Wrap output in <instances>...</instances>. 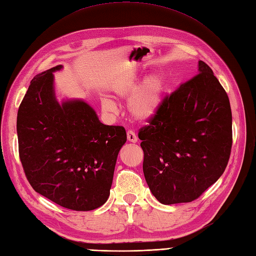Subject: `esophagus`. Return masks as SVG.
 <instances>
[{"instance_id": "34e87169", "label": "esophagus", "mask_w": 256, "mask_h": 256, "mask_svg": "<svg viewBox=\"0 0 256 256\" xmlns=\"http://www.w3.org/2000/svg\"><path fill=\"white\" fill-rule=\"evenodd\" d=\"M127 138H128V141H130V142H132V144H136L138 141V137L136 136V134L132 132V130H128Z\"/></svg>"}]
</instances>
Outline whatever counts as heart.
<instances>
[{"instance_id": "1", "label": "heart", "mask_w": 256, "mask_h": 256, "mask_svg": "<svg viewBox=\"0 0 256 256\" xmlns=\"http://www.w3.org/2000/svg\"><path fill=\"white\" fill-rule=\"evenodd\" d=\"M166 84L163 76L158 72H152L141 81V74L137 72L128 73L114 82L112 90L117 98L127 100L130 114L138 120H149L160 110ZM103 107L106 110H115L116 105L110 98L103 100Z\"/></svg>"}]
</instances>
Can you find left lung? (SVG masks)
<instances>
[{
  "label": "left lung",
  "instance_id": "left-lung-1",
  "mask_svg": "<svg viewBox=\"0 0 256 256\" xmlns=\"http://www.w3.org/2000/svg\"><path fill=\"white\" fill-rule=\"evenodd\" d=\"M138 136L144 178L161 204L195 200L218 180L230 158L232 114L205 62L198 61V74L163 100Z\"/></svg>",
  "mask_w": 256,
  "mask_h": 256
}]
</instances>
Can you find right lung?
Instances as JSON below:
<instances>
[{
	"label": "right lung",
	"instance_id": "obj_1",
	"mask_svg": "<svg viewBox=\"0 0 256 256\" xmlns=\"http://www.w3.org/2000/svg\"><path fill=\"white\" fill-rule=\"evenodd\" d=\"M56 66L30 81L17 112L22 168L32 187L58 205L88 212L110 197L119 150L127 140L122 126L102 124L86 102L59 103Z\"/></svg>",
	"mask_w": 256,
	"mask_h": 256
}]
</instances>
